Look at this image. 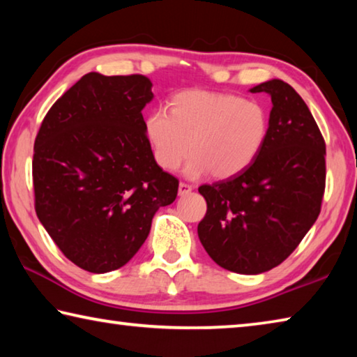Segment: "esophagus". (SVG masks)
<instances>
[{
    "instance_id": "1",
    "label": "esophagus",
    "mask_w": 357,
    "mask_h": 357,
    "mask_svg": "<svg viewBox=\"0 0 357 357\" xmlns=\"http://www.w3.org/2000/svg\"><path fill=\"white\" fill-rule=\"evenodd\" d=\"M178 192H179V195H181V197H184V195H187V193H190V192H192V185L185 184V183H179V189H178Z\"/></svg>"
}]
</instances>
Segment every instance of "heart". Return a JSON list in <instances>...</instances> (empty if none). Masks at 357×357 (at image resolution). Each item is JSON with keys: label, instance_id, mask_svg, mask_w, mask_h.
Here are the masks:
<instances>
[{"label": "heart", "instance_id": "1", "mask_svg": "<svg viewBox=\"0 0 357 357\" xmlns=\"http://www.w3.org/2000/svg\"><path fill=\"white\" fill-rule=\"evenodd\" d=\"M144 135L157 165L197 178L211 172L228 179L249 168L268 137V114L255 100L227 93L190 89L170 100V113L157 108L144 118Z\"/></svg>", "mask_w": 357, "mask_h": 357}]
</instances>
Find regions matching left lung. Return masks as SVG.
I'll list each match as a JSON object with an SVG mask.
<instances>
[{"label": "left lung", "mask_w": 357, "mask_h": 357, "mask_svg": "<svg viewBox=\"0 0 357 357\" xmlns=\"http://www.w3.org/2000/svg\"><path fill=\"white\" fill-rule=\"evenodd\" d=\"M273 102L264 146L236 176L204 184L198 223L204 250L223 269L261 274L291 255L321 211L326 144L309 107L279 78L257 84Z\"/></svg>", "instance_id": "8db88e82"}]
</instances>
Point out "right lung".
I'll list each match as a JSON object with an SVG mask.
<instances>
[{
  "label": "right lung",
  "instance_id": "add662e5",
  "mask_svg": "<svg viewBox=\"0 0 357 357\" xmlns=\"http://www.w3.org/2000/svg\"><path fill=\"white\" fill-rule=\"evenodd\" d=\"M151 88L144 75L89 72L53 104L36 137V214L88 273L128 263L155 211L178 195V179L157 165L144 135Z\"/></svg>",
  "mask_w": 357,
  "mask_h": 357
}]
</instances>
